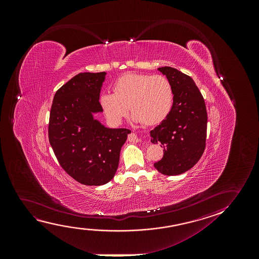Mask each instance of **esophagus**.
Masks as SVG:
<instances>
[{"label": "esophagus", "mask_w": 259, "mask_h": 259, "mask_svg": "<svg viewBox=\"0 0 259 259\" xmlns=\"http://www.w3.org/2000/svg\"><path fill=\"white\" fill-rule=\"evenodd\" d=\"M128 141L132 142H138L140 140L135 134H130L128 135Z\"/></svg>", "instance_id": "34e87169"}]
</instances>
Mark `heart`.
<instances>
[{"label": "heart", "instance_id": "1", "mask_svg": "<svg viewBox=\"0 0 259 259\" xmlns=\"http://www.w3.org/2000/svg\"><path fill=\"white\" fill-rule=\"evenodd\" d=\"M112 91L113 94H102L99 104L107 120L115 125L127 115L128 107L136 122L146 125L159 124L174 104L172 87L163 75L125 73L114 82Z\"/></svg>", "mask_w": 259, "mask_h": 259}]
</instances>
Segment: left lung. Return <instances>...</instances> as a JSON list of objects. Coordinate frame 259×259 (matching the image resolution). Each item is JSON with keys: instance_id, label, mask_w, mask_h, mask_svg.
<instances>
[{"instance_id": "left-lung-1", "label": "left lung", "mask_w": 259, "mask_h": 259, "mask_svg": "<svg viewBox=\"0 0 259 259\" xmlns=\"http://www.w3.org/2000/svg\"><path fill=\"white\" fill-rule=\"evenodd\" d=\"M157 70L171 84L174 104L166 118L150 131L151 142L164 148L154 166L163 175H179L191 169L205 149V103L191 77L169 66Z\"/></svg>"}]
</instances>
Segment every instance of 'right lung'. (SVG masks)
<instances>
[{"label":"right lung","instance_id":"add662e5","mask_svg":"<svg viewBox=\"0 0 259 259\" xmlns=\"http://www.w3.org/2000/svg\"><path fill=\"white\" fill-rule=\"evenodd\" d=\"M106 72H83L62 85L50 110L49 140L61 166L75 181L101 186L115 176L122 146L131 131L108 128L94 117L103 112L100 93Z\"/></svg>","mask_w":259,"mask_h":259}]
</instances>
